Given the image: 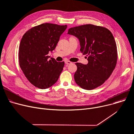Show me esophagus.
<instances>
[{
    "label": "esophagus",
    "mask_w": 134,
    "mask_h": 134,
    "mask_svg": "<svg viewBox=\"0 0 134 134\" xmlns=\"http://www.w3.org/2000/svg\"><path fill=\"white\" fill-rule=\"evenodd\" d=\"M72 62H71V61H65V63L66 65H70V64H71Z\"/></svg>",
    "instance_id": "1"
}]
</instances>
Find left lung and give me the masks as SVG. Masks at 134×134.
Segmentation results:
<instances>
[{
  "mask_svg": "<svg viewBox=\"0 0 134 134\" xmlns=\"http://www.w3.org/2000/svg\"><path fill=\"white\" fill-rule=\"evenodd\" d=\"M68 34L79 39L80 51L86 55L88 61L87 65L75 63V82L87 90L100 86L109 78L116 66L117 50L113 35L107 28L93 24L71 27Z\"/></svg>",
  "mask_w": 134,
  "mask_h": 134,
  "instance_id": "obj_1",
  "label": "left lung"
}]
</instances>
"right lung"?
I'll return each instance as SVG.
<instances>
[{
    "label": "right lung",
    "instance_id": "1",
    "mask_svg": "<svg viewBox=\"0 0 134 134\" xmlns=\"http://www.w3.org/2000/svg\"><path fill=\"white\" fill-rule=\"evenodd\" d=\"M67 26L43 23L27 31L20 42L19 66L27 79L41 89L51 87L58 81L65 65L48 55L54 50Z\"/></svg>",
    "mask_w": 134,
    "mask_h": 134
}]
</instances>
